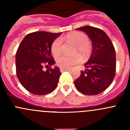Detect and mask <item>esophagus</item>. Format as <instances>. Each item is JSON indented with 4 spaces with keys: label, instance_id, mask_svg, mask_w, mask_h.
Here are the masks:
<instances>
[{
    "label": "esophagus",
    "instance_id": "1",
    "mask_svg": "<svg viewBox=\"0 0 130 130\" xmlns=\"http://www.w3.org/2000/svg\"><path fill=\"white\" fill-rule=\"evenodd\" d=\"M60 70L61 72H65V71H70V70H69V69H62V68H60Z\"/></svg>",
    "mask_w": 130,
    "mask_h": 130
}]
</instances>
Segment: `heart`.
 <instances>
[{
    "label": "heart",
    "instance_id": "1",
    "mask_svg": "<svg viewBox=\"0 0 130 130\" xmlns=\"http://www.w3.org/2000/svg\"><path fill=\"white\" fill-rule=\"evenodd\" d=\"M63 39L67 43L74 44L75 48L73 50V53H79L82 57H86L91 52V43L88 41L87 35L83 32L78 31L70 32L64 36ZM51 52L55 56H58L61 53V41L59 38L56 39L53 41L51 45ZM79 61L80 57L77 55H75L72 57L61 55L56 59L58 66L65 69H70Z\"/></svg>",
    "mask_w": 130,
    "mask_h": 130
}]
</instances>
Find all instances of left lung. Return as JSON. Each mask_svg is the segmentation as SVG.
<instances>
[{
  "label": "left lung",
  "instance_id": "left-lung-1",
  "mask_svg": "<svg viewBox=\"0 0 130 130\" xmlns=\"http://www.w3.org/2000/svg\"><path fill=\"white\" fill-rule=\"evenodd\" d=\"M86 32L92 43L89 60L74 81L79 92L85 95H94L104 91L111 84L116 72V53L113 44L107 34L101 29L86 26L76 29Z\"/></svg>",
  "mask_w": 130,
  "mask_h": 130
}]
</instances>
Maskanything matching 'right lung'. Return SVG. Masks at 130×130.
I'll list each match as a JSON object with an SVG mask.
<instances>
[{
  "instance_id": "add662e5",
  "label": "right lung",
  "mask_w": 130,
  "mask_h": 130,
  "mask_svg": "<svg viewBox=\"0 0 130 130\" xmlns=\"http://www.w3.org/2000/svg\"><path fill=\"white\" fill-rule=\"evenodd\" d=\"M62 32L36 31L26 35L19 44L15 55L16 74L19 82L27 91L35 95H46L57 87L61 75L60 69L43 67L55 63L51 55V45Z\"/></svg>"
}]
</instances>
